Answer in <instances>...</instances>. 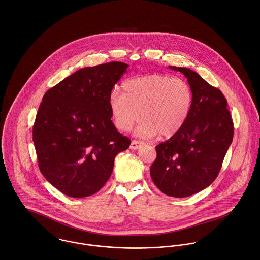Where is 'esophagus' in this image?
I'll return each instance as SVG.
<instances>
[{
	"mask_svg": "<svg viewBox=\"0 0 260 260\" xmlns=\"http://www.w3.org/2000/svg\"><path fill=\"white\" fill-rule=\"evenodd\" d=\"M144 145V143H142V142H140V141H136V140H134V141H132V143H131V149L132 150H137V149H139L141 146H143Z\"/></svg>",
	"mask_w": 260,
	"mask_h": 260,
	"instance_id": "1",
	"label": "esophagus"
}]
</instances>
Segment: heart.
<instances>
[{"label": "heart", "instance_id": "b5f03b06", "mask_svg": "<svg viewBox=\"0 0 260 260\" xmlns=\"http://www.w3.org/2000/svg\"><path fill=\"white\" fill-rule=\"evenodd\" d=\"M123 94L112 91L110 114L115 126L129 131L142 117L137 135L153 138L160 134L170 138L185 124L190 113L193 93L187 81L179 77L154 73L135 77L122 85Z\"/></svg>", "mask_w": 260, "mask_h": 260}]
</instances>
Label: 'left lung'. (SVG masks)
Here are the masks:
<instances>
[{
  "label": "left lung",
  "instance_id": "1",
  "mask_svg": "<svg viewBox=\"0 0 260 260\" xmlns=\"http://www.w3.org/2000/svg\"><path fill=\"white\" fill-rule=\"evenodd\" d=\"M183 73L193 102L183 127L156 147L151 177L164 194L184 198L210 186L217 178L233 140V121L222 92L197 72L169 66Z\"/></svg>",
  "mask_w": 260,
  "mask_h": 260
}]
</instances>
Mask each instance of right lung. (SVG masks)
I'll return each instance as SVG.
<instances>
[{
	"label": "right lung",
	"instance_id": "1",
	"mask_svg": "<svg viewBox=\"0 0 260 260\" xmlns=\"http://www.w3.org/2000/svg\"><path fill=\"white\" fill-rule=\"evenodd\" d=\"M128 65L109 62L84 67L43 96L33 126L39 169L63 194L83 198L109 179L115 156L131 140L111 121V90Z\"/></svg>",
	"mask_w": 260,
	"mask_h": 260
}]
</instances>
